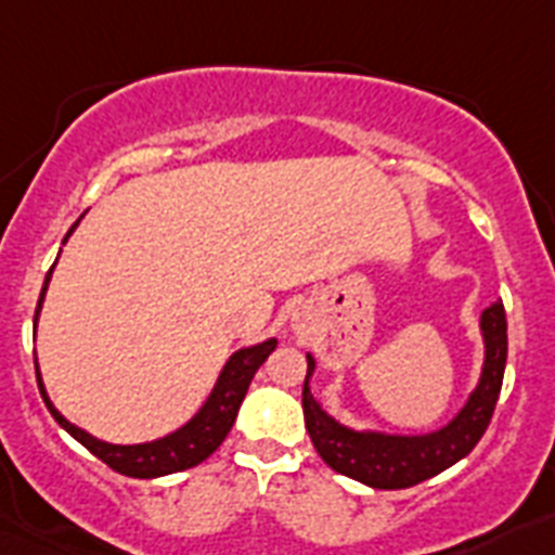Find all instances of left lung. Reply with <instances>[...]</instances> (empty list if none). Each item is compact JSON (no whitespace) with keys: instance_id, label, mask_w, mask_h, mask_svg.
<instances>
[{"instance_id":"1","label":"left lung","mask_w":555,"mask_h":555,"mask_svg":"<svg viewBox=\"0 0 555 555\" xmlns=\"http://www.w3.org/2000/svg\"><path fill=\"white\" fill-rule=\"evenodd\" d=\"M478 325L480 338H483V364H480L478 384L448 423L428 434L352 428L336 420L325 409L322 397L311 391L317 358L306 352L308 375L302 384V414H306V428L313 448L327 467L352 480H361L372 489H405L444 473L455 461L469 455L492 420L500 386H503V372H506L508 333L503 302H492L487 311H480Z\"/></svg>"}]
</instances>
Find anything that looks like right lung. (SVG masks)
<instances>
[{
  "instance_id": "obj_1",
  "label": "right lung",
  "mask_w": 555,
  "mask_h": 555,
  "mask_svg": "<svg viewBox=\"0 0 555 555\" xmlns=\"http://www.w3.org/2000/svg\"><path fill=\"white\" fill-rule=\"evenodd\" d=\"M80 219L72 224V230H68L66 238H63V244L68 242V235L75 233ZM55 263H52V269L47 272V281H43L41 300H38V308H36V327H38V317H41V306H43V297H47L49 281H52V272H55ZM274 347H278V338L269 336L263 338V341H258V345H247L242 347V350H235L233 356L224 361L222 372H219L217 377V384H214L210 395L205 397V403L199 405L197 414L191 416L189 423H183L180 428L171 430V434L152 439V442H139V444L105 442V439H96V436H91L88 430L77 428L75 423H68L66 416L55 409V403L49 400L47 386H43V377H41V366L38 364H36V375H38V389H41V397H43V403H47L49 414L55 416L57 425H61L66 434L75 436L82 448L91 450L96 459L105 461L107 467L116 469V473L121 475H130V478H160V475H171V473H180V469L197 467V464H203V461L224 442V436L230 434V428H233L235 423V414H238V409H242L244 395H247L249 384H253L255 372H258V366L272 356Z\"/></svg>"
}]
</instances>
